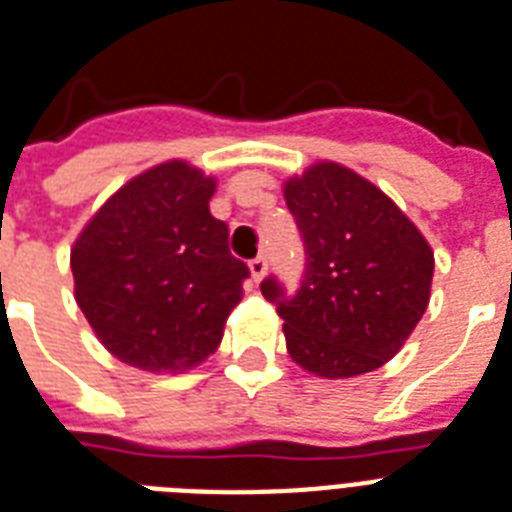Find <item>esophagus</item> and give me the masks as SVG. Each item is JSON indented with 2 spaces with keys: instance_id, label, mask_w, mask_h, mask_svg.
Masks as SVG:
<instances>
[{
  "instance_id": "obj_1",
  "label": "esophagus",
  "mask_w": 512,
  "mask_h": 512,
  "mask_svg": "<svg viewBox=\"0 0 512 512\" xmlns=\"http://www.w3.org/2000/svg\"><path fill=\"white\" fill-rule=\"evenodd\" d=\"M265 273H268V260H265L263 255L255 257V260L249 263V276H252V281H255V284H260V281L265 279Z\"/></svg>"
}]
</instances>
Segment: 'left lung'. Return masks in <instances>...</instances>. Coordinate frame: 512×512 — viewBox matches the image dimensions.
<instances>
[{
    "label": "left lung",
    "mask_w": 512,
    "mask_h": 512,
    "mask_svg": "<svg viewBox=\"0 0 512 512\" xmlns=\"http://www.w3.org/2000/svg\"><path fill=\"white\" fill-rule=\"evenodd\" d=\"M308 268L292 300L273 279L292 361L321 380L374 372L404 348L430 303L436 257L404 209L345 164L313 162L284 180Z\"/></svg>",
    "instance_id": "8db88e82"
}]
</instances>
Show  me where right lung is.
<instances>
[{
    "mask_svg": "<svg viewBox=\"0 0 512 512\" xmlns=\"http://www.w3.org/2000/svg\"><path fill=\"white\" fill-rule=\"evenodd\" d=\"M212 175L154 164L108 196L71 247L74 297L100 345L154 374L188 372L223 340L247 265L209 215Z\"/></svg>",
    "mask_w": 512,
    "mask_h": 512,
    "instance_id": "1",
    "label": "right lung"
}]
</instances>
